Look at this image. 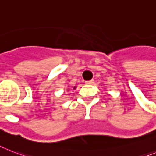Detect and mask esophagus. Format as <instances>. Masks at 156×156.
<instances>
[{
	"label": "esophagus",
	"mask_w": 156,
	"mask_h": 156,
	"mask_svg": "<svg viewBox=\"0 0 156 156\" xmlns=\"http://www.w3.org/2000/svg\"><path fill=\"white\" fill-rule=\"evenodd\" d=\"M85 83L87 85H91V84H93L94 83V80H90V81H86L85 82Z\"/></svg>",
	"instance_id": "34e87169"
}]
</instances>
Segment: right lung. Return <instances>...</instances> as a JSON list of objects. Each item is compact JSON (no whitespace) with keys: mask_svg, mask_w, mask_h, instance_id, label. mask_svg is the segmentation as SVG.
Returning a JSON list of instances; mask_svg holds the SVG:
<instances>
[{"mask_svg":"<svg viewBox=\"0 0 156 156\" xmlns=\"http://www.w3.org/2000/svg\"><path fill=\"white\" fill-rule=\"evenodd\" d=\"M74 89H76V87H74Z\"/></svg>","mask_w":156,"mask_h":156,"instance_id":"add662e5","label":"right lung"}]
</instances>
